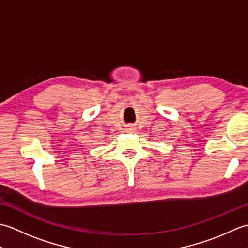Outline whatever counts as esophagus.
I'll return each mask as SVG.
<instances>
[{"instance_id": "esophagus-1", "label": "esophagus", "mask_w": 248, "mask_h": 248, "mask_svg": "<svg viewBox=\"0 0 248 248\" xmlns=\"http://www.w3.org/2000/svg\"><path fill=\"white\" fill-rule=\"evenodd\" d=\"M128 130H129V131H131V130H133V128H128Z\"/></svg>"}]
</instances>
